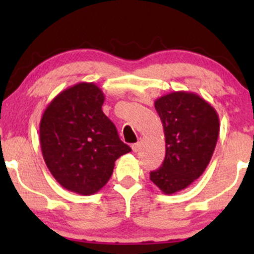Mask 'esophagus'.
<instances>
[{
    "mask_svg": "<svg viewBox=\"0 0 254 254\" xmlns=\"http://www.w3.org/2000/svg\"><path fill=\"white\" fill-rule=\"evenodd\" d=\"M141 141H138L137 143L132 144V150L135 151V153H137V151H139V149H141Z\"/></svg>",
    "mask_w": 254,
    "mask_h": 254,
    "instance_id": "1",
    "label": "esophagus"
}]
</instances>
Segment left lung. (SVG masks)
Here are the masks:
<instances>
[{
    "mask_svg": "<svg viewBox=\"0 0 254 254\" xmlns=\"http://www.w3.org/2000/svg\"><path fill=\"white\" fill-rule=\"evenodd\" d=\"M164 125L166 155L150 180L165 194L191 185L205 171L216 147L220 121L216 110L196 93L173 92L155 100Z\"/></svg>",
    "mask_w": 254,
    "mask_h": 254,
    "instance_id": "obj_1",
    "label": "left lung"
}]
</instances>
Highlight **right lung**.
<instances>
[{"mask_svg":"<svg viewBox=\"0 0 254 254\" xmlns=\"http://www.w3.org/2000/svg\"><path fill=\"white\" fill-rule=\"evenodd\" d=\"M104 100L95 83H76L52 99L40 121V147L49 171L61 186L82 196L103 189L116 160L131 151L101 110Z\"/></svg>","mask_w":254,"mask_h":254,"instance_id":"right-lung-1","label":"right lung"}]
</instances>
